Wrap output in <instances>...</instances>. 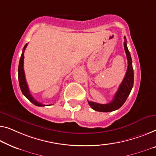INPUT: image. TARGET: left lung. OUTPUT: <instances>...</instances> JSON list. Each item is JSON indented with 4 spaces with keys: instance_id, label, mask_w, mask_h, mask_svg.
I'll use <instances>...</instances> for the list:
<instances>
[{
    "instance_id": "1",
    "label": "left lung",
    "mask_w": 156,
    "mask_h": 156,
    "mask_svg": "<svg viewBox=\"0 0 156 156\" xmlns=\"http://www.w3.org/2000/svg\"><path fill=\"white\" fill-rule=\"evenodd\" d=\"M124 48L125 53H126L127 63V69L126 71V74L123 80L122 81L121 84L118 87V91L113 97V100L110 103L106 104H101L95 103V102L88 101V104L91 106V108L97 111H100V112H110L117 109L120 108L123 105L125 101L127 100V97L131 90L132 89L134 84V71L133 67H132V61L131 55L128 50L127 46V41L126 38L124 37Z\"/></svg>"
}]
</instances>
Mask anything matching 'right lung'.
<instances>
[{"mask_svg": "<svg viewBox=\"0 0 156 156\" xmlns=\"http://www.w3.org/2000/svg\"><path fill=\"white\" fill-rule=\"evenodd\" d=\"M28 43L24 45V48H23V51L22 53V56L20 57V63H19V67H18V78H19V83H20V89L22 90V94L24 95L31 102L32 104H34V105L37 106H49V105H44L42 104L41 102H38L36 99H35L33 96L30 93L29 87H28L26 78H25V73L24 71V52L25 49H26Z\"/></svg>", "mask_w": 156, "mask_h": 156, "instance_id": "obj_1", "label": "right lung"}]
</instances>
